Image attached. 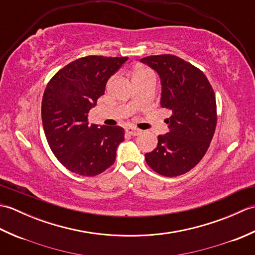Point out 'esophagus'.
I'll use <instances>...</instances> for the list:
<instances>
[{"instance_id": "esophagus-1", "label": "esophagus", "mask_w": 255, "mask_h": 255, "mask_svg": "<svg viewBox=\"0 0 255 255\" xmlns=\"http://www.w3.org/2000/svg\"><path fill=\"white\" fill-rule=\"evenodd\" d=\"M126 132L128 133V134H130V136H138V134L141 132V130H140V129H138V128H134V127H127L126 128Z\"/></svg>"}]
</instances>
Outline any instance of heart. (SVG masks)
<instances>
[{
    "instance_id": "b5f03b06",
    "label": "heart",
    "mask_w": 255,
    "mask_h": 255,
    "mask_svg": "<svg viewBox=\"0 0 255 255\" xmlns=\"http://www.w3.org/2000/svg\"><path fill=\"white\" fill-rule=\"evenodd\" d=\"M148 75H153V73L150 71V70L138 67L134 69L133 74H132V80L133 79H139V78H143V77H148Z\"/></svg>"
}]
</instances>
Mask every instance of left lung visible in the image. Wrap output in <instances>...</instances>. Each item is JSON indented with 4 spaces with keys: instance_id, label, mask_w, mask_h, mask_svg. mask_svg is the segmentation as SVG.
<instances>
[{
    "instance_id": "obj_1",
    "label": "left lung",
    "mask_w": 255,
    "mask_h": 255,
    "mask_svg": "<svg viewBox=\"0 0 255 255\" xmlns=\"http://www.w3.org/2000/svg\"><path fill=\"white\" fill-rule=\"evenodd\" d=\"M140 61L159 74L161 107L172 111L165 119L170 131L158 136V145L145 153V162L163 176L182 175L203 159L214 137L215 92L199 69L176 56H149Z\"/></svg>"
}]
</instances>
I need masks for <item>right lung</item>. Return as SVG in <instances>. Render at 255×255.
Listing matches in <instances>:
<instances>
[{
	"instance_id": "right-lung-1",
	"label": "right lung",
	"mask_w": 255,
	"mask_h": 255,
	"mask_svg": "<svg viewBox=\"0 0 255 255\" xmlns=\"http://www.w3.org/2000/svg\"><path fill=\"white\" fill-rule=\"evenodd\" d=\"M127 57L88 56L70 62L47 84L41 119L53 154L69 171L83 176L101 174L113 165L124 141L119 126L89 124L88 114L104 94L108 79Z\"/></svg>"
}]
</instances>
